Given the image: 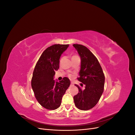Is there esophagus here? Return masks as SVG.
Returning a JSON list of instances; mask_svg holds the SVG:
<instances>
[{
    "label": "esophagus",
    "mask_w": 135,
    "mask_h": 135,
    "mask_svg": "<svg viewBox=\"0 0 135 135\" xmlns=\"http://www.w3.org/2000/svg\"><path fill=\"white\" fill-rule=\"evenodd\" d=\"M71 84V85H74V83H73V81H71V84Z\"/></svg>",
    "instance_id": "esophagus-1"
}]
</instances>
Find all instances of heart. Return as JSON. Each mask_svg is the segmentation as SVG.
<instances>
[{"mask_svg": "<svg viewBox=\"0 0 135 135\" xmlns=\"http://www.w3.org/2000/svg\"><path fill=\"white\" fill-rule=\"evenodd\" d=\"M69 76H70V77H71V75H69Z\"/></svg>", "mask_w": 135, "mask_h": 135, "instance_id": "obj_1", "label": "heart"}]
</instances>
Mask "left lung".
<instances>
[{
	"label": "left lung",
	"mask_w": 135,
	"mask_h": 135,
	"mask_svg": "<svg viewBox=\"0 0 135 135\" xmlns=\"http://www.w3.org/2000/svg\"><path fill=\"white\" fill-rule=\"evenodd\" d=\"M73 46L81 60L78 80L85 85V88L81 89L75 84L79 92L74 96V101L78 109L88 110L97 104L104 92L105 75L99 61L86 47L78 44H73Z\"/></svg>",
	"instance_id": "left-lung-1"
}]
</instances>
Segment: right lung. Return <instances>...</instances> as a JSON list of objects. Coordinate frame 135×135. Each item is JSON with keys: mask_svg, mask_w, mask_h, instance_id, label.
I'll return each instance as SVG.
<instances>
[{"mask_svg": "<svg viewBox=\"0 0 135 135\" xmlns=\"http://www.w3.org/2000/svg\"><path fill=\"white\" fill-rule=\"evenodd\" d=\"M69 46L54 44L48 47L34 68L31 87L38 103L48 110H55L60 107L62 96L70 85L67 77L60 81L54 79L55 71L59 69L60 57Z\"/></svg>", "mask_w": 135, "mask_h": 135, "instance_id": "right-lung-1", "label": "right lung"}]
</instances>
